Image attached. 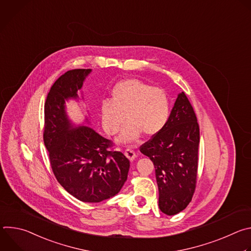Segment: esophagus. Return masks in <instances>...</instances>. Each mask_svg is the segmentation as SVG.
Instances as JSON below:
<instances>
[{
  "instance_id": "obj_1",
  "label": "esophagus",
  "mask_w": 251,
  "mask_h": 251,
  "mask_svg": "<svg viewBox=\"0 0 251 251\" xmlns=\"http://www.w3.org/2000/svg\"><path fill=\"white\" fill-rule=\"evenodd\" d=\"M124 154L130 161H133L136 158V153L132 149H126Z\"/></svg>"
}]
</instances>
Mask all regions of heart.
Wrapping results in <instances>:
<instances>
[{
    "mask_svg": "<svg viewBox=\"0 0 251 251\" xmlns=\"http://www.w3.org/2000/svg\"><path fill=\"white\" fill-rule=\"evenodd\" d=\"M170 113L167 91L136 78L117 82L111 91V101L104 100L100 106L102 127L108 135L116 134L126 118L128 123L117 140L119 143L136 141L141 133L147 137L158 134Z\"/></svg>",
    "mask_w": 251,
    "mask_h": 251,
    "instance_id": "obj_1",
    "label": "heart"
}]
</instances>
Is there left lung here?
Masks as SVG:
<instances>
[{"label": "left lung", "mask_w": 251, "mask_h": 251, "mask_svg": "<svg viewBox=\"0 0 251 251\" xmlns=\"http://www.w3.org/2000/svg\"><path fill=\"white\" fill-rule=\"evenodd\" d=\"M200 127L184 92L177 95L166 126L144 143L140 151L155 167L159 207L174 216L192 201L197 184Z\"/></svg>", "instance_id": "left-lung-1"}]
</instances>
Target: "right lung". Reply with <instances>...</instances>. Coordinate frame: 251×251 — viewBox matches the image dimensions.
I'll return each mask as SVG.
<instances>
[{"instance_id":"1","label":"right lung","mask_w":251,"mask_h":251,"mask_svg":"<svg viewBox=\"0 0 251 251\" xmlns=\"http://www.w3.org/2000/svg\"><path fill=\"white\" fill-rule=\"evenodd\" d=\"M90 73L68 70L53 83L45 103L44 142L63 189L81 201L99 202L120 192L130 162L121 152L109 150L110 140L88 126H75L67 116L65 101L79 99L77 91Z\"/></svg>"}]
</instances>
